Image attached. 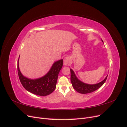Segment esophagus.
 Here are the masks:
<instances>
[{
    "label": "esophagus",
    "instance_id": "34e87169",
    "mask_svg": "<svg viewBox=\"0 0 127 127\" xmlns=\"http://www.w3.org/2000/svg\"><path fill=\"white\" fill-rule=\"evenodd\" d=\"M69 62V58L68 57H66L64 59V64L65 65H67Z\"/></svg>",
    "mask_w": 127,
    "mask_h": 127
}]
</instances>
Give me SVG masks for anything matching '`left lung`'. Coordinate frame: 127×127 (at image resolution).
<instances>
[{
	"label": "left lung",
	"instance_id": "left-lung-1",
	"mask_svg": "<svg viewBox=\"0 0 127 127\" xmlns=\"http://www.w3.org/2000/svg\"><path fill=\"white\" fill-rule=\"evenodd\" d=\"M70 81L74 89L80 93L86 94L94 92L100 88L106 81L107 76L102 81L95 85H88L79 80L75 76L74 71L70 69Z\"/></svg>",
	"mask_w": 127,
	"mask_h": 127
}]
</instances>
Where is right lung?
Segmentation results:
<instances>
[{
    "instance_id": "1",
    "label": "right lung",
    "mask_w": 127,
    "mask_h": 127,
    "mask_svg": "<svg viewBox=\"0 0 127 127\" xmlns=\"http://www.w3.org/2000/svg\"><path fill=\"white\" fill-rule=\"evenodd\" d=\"M63 60H60L55 62L50 71L43 77L37 79H30L22 75L19 67L18 60V72L20 80L25 89L34 95L46 96L51 94L56 88L58 75L61 69Z\"/></svg>"
}]
</instances>
